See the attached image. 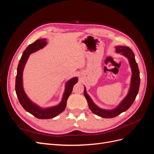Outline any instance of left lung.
<instances>
[{
    "mask_svg": "<svg viewBox=\"0 0 154 154\" xmlns=\"http://www.w3.org/2000/svg\"><path fill=\"white\" fill-rule=\"evenodd\" d=\"M116 51L118 53H121L123 55L127 57L129 60L130 67L132 68V76L131 80V85L129 90L128 95L117 108L112 110H106L98 108L94 103H93L91 97L87 92L85 88L84 89V96L87 100L88 107L93 113L104 118H112L119 116L121 113L128 110L130 106L132 105L136 99L139 91V85H140V76H139V71L137 63L136 62L134 57V54L131 49L125 46H118L116 48Z\"/></svg>",
    "mask_w": 154,
    "mask_h": 154,
    "instance_id": "1",
    "label": "left lung"
}]
</instances>
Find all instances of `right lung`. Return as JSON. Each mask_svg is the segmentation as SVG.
<instances>
[{
  "instance_id": "obj_1",
  "label": "right lung",
  "mask_w": 154,
  "mask_h": 154,
  "mask_svg": "<svg viewBox=\"0 0 154 154\" xmlns=\"http://www.w3.org/2000/svg\"><path fill=\"white\" fill-rule=\"evenodd\" d=\"M47 44L46 39H39L35 41V42L30 44L23 53L22 57L18 63L17 67V74L15 80V91L17 97L20 105L22 106L27 112L31 114L35 117L38 119H47L56 117V116L62 113L66 109L67 105V100L69 96L71 94L74 85L77 83L78 78H74L70 80L66 84V91L64 92L62 103L60 105L51 107V108L42 109L35 104L29 100L28 97L26 95L22 87V72L24 69L25 64L27 62L29 56L32 53L43 48Z\"/></svg>"
}]
</instances>
